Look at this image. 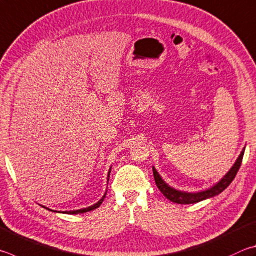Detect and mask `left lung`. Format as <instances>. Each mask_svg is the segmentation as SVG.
Returning <instances> with one entry per match:
<instances>
[{
    "mask_svg": "<svg viewBox=\"0 0 256 256\" xmlns=\"http://www.w3.org/2000/svg\"><path fill=\"white\" fill-rule=\"evenodd\" d=\"M244 150H245V148H243V151L240 152V154L238 158V160H236L234 166H232L228 172H227L224 176V178H222L220 182H217L215 186H212V188L205 190V192L190 194V192H179V190H176L174 188H171L164 182V180H162L160 174L156 172L154 166H153V168H152L153 176H154L156 187L159 188L160 192L164 194V196L166 198H168L170 202H176V204H181V205H186V204H187V205H188V204H196L198 202L205 200V199H207V198L216 196V194H220L222 190H225L227 187H228L232 181L234 180L235 176H236V174H238V171L240 166L242 160H243Z\"/></svg>",
    "mask_w": 256,
    "mask_h": 256,
    "instance_id": "obj_1",
    "label": "left lung"
}]
</instances>
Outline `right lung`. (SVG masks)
<instances>
[{
    "label": "right lung",
    "instance_id": "right-lung-1",
    "mask_svg": "<svg viewBox=\"0 0 256 256\" xmlns=\"http://www.w3.org/2000/svg\"><path fill=\"white\" fill-rule=\"evenodd\" d=\"M110 170L108 171V178H110ZM105 196H106V192H105V194L103 197H102V199L100 200L98 202H96L95 205H92V206H90V207H87V208H84V209H78V210H70V212H64V214H72V215H75V214H82V212H90V210H94V209H96V208H98L100 206V204L103 202V200H104V198H105ZM44 208H47V207H44ZM47 209H49V208H47ZM49 210H51V209H49ZM51 212H56V210H51Z\"/></svg>",
    "mask_w": 256,
    "mask_h": 256
}]
</instances>
